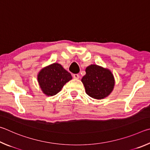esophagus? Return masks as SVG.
<instances>
[{"label": "esophagus", "instance_id": "34e87169", "mask_svg": "<svg viewBox=\"0 0 150 150\" xmlns=\"http://www.w3.org/2000/svg\"><path fill=\"white\" fill-rule=\"evenodd\" d=\"M73 77H74V79H79L80 76L78 75V74H74Z\"/></svg>", "mask_w": 150, "mask_h": 150}]
</instances>
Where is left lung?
<instances>
[{
    "label": "left lung",
    "mask_w": 150,
    "mask_h": 150,
    "mask_svg": "<svg viewBox=\"0 0 150 150\" xmlns=\"http://www.w3.org/2000/svg\"><path fill=\"white\" fill-rule=\"evenodd\" d=\"M86 92L91 98L102 99L112 92L115 86L113 74L107 68L91 64L86 68L82 78Z\"/></svg>",
    "instance_id": "1"
}]
</instances>
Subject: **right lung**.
Instances as JSON below:
<instances>
[{
	"label": "right lung",
	"instance_id": "right-lung-1",
	"mask_svg": "<svg viewBox=\"0 0 150 150\" xmlns=\"http://www.w3.org/2000/svg\"><path fill=\"white\" fill-rule=\"evenodd\" d=\"M72 78L70 73L58 63H53L43 68L38 75L39 86L47 96L56 95Z\"/></svg>",
	"mask_w": 150,
	"mask_h": 150
}]
</instances>
